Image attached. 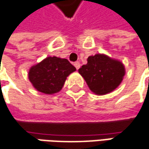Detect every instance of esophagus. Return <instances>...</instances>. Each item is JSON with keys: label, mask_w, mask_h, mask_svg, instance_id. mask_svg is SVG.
<instances>
[{"label": "esophagus", "mask_w": 149, "mask_h": 149, "mask_svg": "<svg viewBox=\"0 0 149 149\" xmlns=\"http://www.w3.org/2000/svg\"><path fill=\"white\" fill-rule=\"evenodd\" d=\"M73 65H74V67L77 68V69H79V68H80V62H74V64H73Z\"/></svg>", "instance_id": "obj_1"}]
</instances>
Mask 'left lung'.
I'll use <instances>...</instances> for the list:
<instances>
[{
	"label": "left lung",
	"instance_id": "1",
	"mask_svg": "<svg viewBox=\"0 0 149 149\" xmlns=\"http://www.w3.org/2000/svg\"><path fill=\"white\" fill-rule=\"evenodd\" d=\"M89 89L96 95L112 93L121 84L125 75L123 62L105 54H96L87 58V63L78 69Z\"/></svg>",
	"mask_w": 149,
	"mask_h": 149
}]
</instances>
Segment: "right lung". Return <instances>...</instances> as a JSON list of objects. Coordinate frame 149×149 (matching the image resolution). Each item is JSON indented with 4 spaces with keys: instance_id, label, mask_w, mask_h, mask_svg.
<instances>
[{
    "instance_id": "add662e5",
    "label": "right lung",
    "mask_w": 149,
    "mask_h": 149,
    "mask_svg": "<svg viewBox=\"0 0 149 149\" xmlns=\"http://www.w3.org/2000/svg\"><path fill=\"white\" fill-rule=\"evenodd\" d=\"M75 71L68 59L47 56L30 68L28 78L38 92L52 95L62 90L67 77Z\"/></svg>"
}]
</instances>
